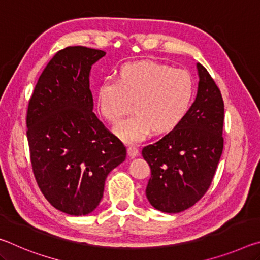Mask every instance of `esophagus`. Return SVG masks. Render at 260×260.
<instances>
[{
    "instance_id": "obj_1",
    "label": "esophagus",
    "mask_w": 260,
    "mask_h": 260,
    "mask_svg": "<svg viewBox=\"0 0 260 260\" xmlns=\"http://www.w3.org/2000/svg\"><path fill=\"white\" fill-rule=\"evenodd\" d=\"M127 152H128L129 157L134 158L139 155V149L135 146H128V148H127Z\"/></svg>"
}]
</instances>
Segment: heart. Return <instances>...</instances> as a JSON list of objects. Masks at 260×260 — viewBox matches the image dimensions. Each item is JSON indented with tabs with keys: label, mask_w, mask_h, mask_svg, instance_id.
<instances>
[{
	"label": "heart",
	"mask_w": 260,
	"mask_h": 260,
	"mask_svg": "<svg viewBox=\"0 0 260 260\" xmlns=\"http://www.w3.org/2000/svg\"><path fill=\"white\" fill-rule=\"evenodd\" d=\"M193 96V81L183 69H172L153 60L125 63L118 80L107 78L98 90V105L109 122L117 124L129 111L133 116L122 120L114 132L127 143L140 142L156 133L174 129L186 117Z\"/></svg>",
	"instance_id": "1"
}]
</instances>
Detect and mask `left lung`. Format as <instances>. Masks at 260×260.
Segmentation results:
<instances>
[{
  "instance_id": "obj_1",
  "label": "left lung",
  "mask_w": 260,
  "mask_h": 260,
  "mask_svg": "<svg viewBox=\"0 0 260 260\" xmlns=\"http://www.w3.org/2000/svg\"><path fill=\"white\" fill-rule=\"evenodd\" d=\"M195 102L180 124L142 149L151 177L146 189L153 208L178 213L190 208L211 186L223 149V101L203 65Z\"/></svg>"
}]
</instances>
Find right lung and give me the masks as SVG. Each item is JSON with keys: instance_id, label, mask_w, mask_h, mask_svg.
I'll return each instance as SVG.
<instances>
[{"instance_id": "1", "label": "right lung", "mask_w": 260, "mask_h": 260, "mask_svg": "<svg viewBox=\"0 0 260 260\" xmlns=\"http://www.w3.org/2000/svg\"><path fill=\"white\" fill-rule=\"evenodd\" d=\"M103 50L74 46L57 51L30 96L26 126L35 180L47 201L86 215L102 200L104 182L125 160L126 147L93 112L89 72Z\"/></svg>"}]
</instances>
